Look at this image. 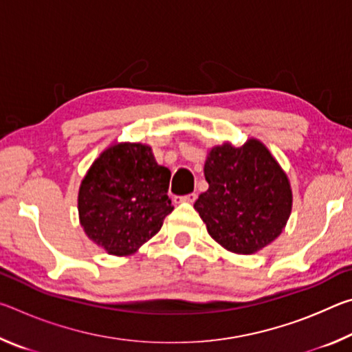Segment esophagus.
I'll return each mask as SVG.
<instances>
[{
	"label": "esophagus",
	"mask_w": 352,
	"mask_h": 352,
	"mask_svg": "<svg viewBox=\"0 0 352 352\" xmlns=\"http://www.w3.org/2000/svg\"><path fill=\"white\" fill-rule=\"evenodd\" d=\"M182 201H186V204H194L195 200H197V194L192 192V194H188V195H183V197L180 199Z\"/></svg>",
	"instance_id": "34e87169"
}]
</instances>
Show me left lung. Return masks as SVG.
Wrapping results in <instances>:
<instances>
[{"instance_id": "8db88e82", "label": "left lung", "mask_w": 352, "mask_h": 352, "mask_svg": "<svg viewBox=\"0 0 352 352\" xmlns=\"http://www.w3.org/2000/svg\"><path fill=\"white\" fill-rule=\"evenodd\" d=\"M204 172L210 188L194 208L225 250L253 254L283 233L294 200L290 182L259 140L211 147Z\"/></svg>"}]
</instances>
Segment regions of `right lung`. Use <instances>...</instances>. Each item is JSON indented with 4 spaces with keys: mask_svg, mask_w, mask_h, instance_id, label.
<instances>
[{
    "mask_svg": "<svg viewBox=\"0 0 352 352\" xmlns=\"http://www.w3.org/2000/svg\"><path fill=\"white\" fill-rule=\"evenodd\" d=\"M170 170L142 142H113L80 183L79 222L88 239L113 256H130L158 233L174 206Z\"/></svg>",
    "mask_w": 352,
    "mask_h": 352,
    "instance_id": "obj_1",
    "label": "right lung"
}]
</instances>
